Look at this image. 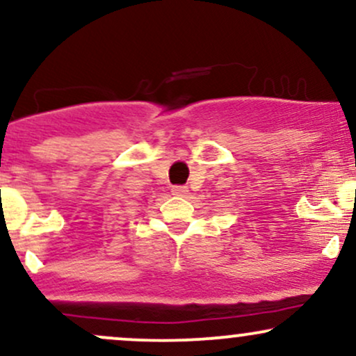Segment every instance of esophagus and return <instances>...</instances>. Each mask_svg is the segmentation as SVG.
Listing matches in <instances>:
<instances>
[{
	"mask_svg": "<svg viewBox=\"0 0 356 356\" xmlns=\"http://www.w3.org/2000/svg\"><path fill=\"white\" fill-rule=\"evenodd\" d=\"M187 192H189V189H187L186 186H174L172 187V194L174 195H186Z\"/></svg>",
	"mask_w": 356,
	"mask_h": 356,
	"instance_id": "34e87169",
	"label": "esophagus"
}]
</instances>
